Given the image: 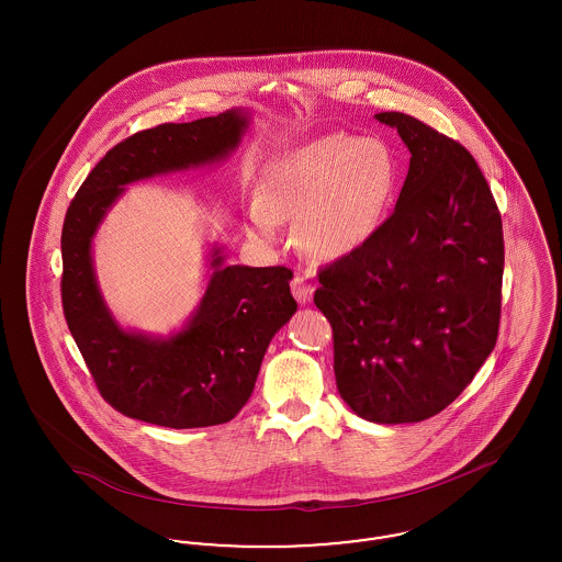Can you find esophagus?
Segmentation results:
<instances>
[{
	"instance_id": "34e87169",
	"label": "esophagus",
	"mask_w": 562,
	"mask_h": 562,
	"mask_svg": "<svg viewBox=\"0 0 562 562\" xmlns=\"http://www.w3.org/2000/svg\"><path fill=\"white\" fill-rule=\"evenodd\" d=\"M291 289H293L294 299L305 305L312 301L314 296V284H310L303 276H294L293 282H291Z\"/></svg>"
}]
</instances>
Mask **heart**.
Instances as JSON below:
<instances>
[{"instance_id":"obj_1","label":"heart","mask_w":562,"mask_h":562,"mask_svg":"<svg viewBox=\"0 0 562 562\" xmlns=\"http://www.w3.org/2000/svg\"><path fill=\"white\" fill-rule=\"evenodd\" d=\"M398 166L376 136L326 134L269 161L250 206L257 240L273 244L280 221H296L312 257L337 261L379 232L396 193Z\"/></svg>"}]
</instances>
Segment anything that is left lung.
Here are the masks:
<instances>
[{"label": "left lung", "mask_w": 562, "mask_h": 562, "mask_svg": "<svg viewBox=\"0 0 562 562\" xmlns=\"http://www.w3.org/2000/svg\"><path fill=\"white\" fill-rule=\"evenodd\" d=\"M411 151L392 216L321 269L314 303L333 326L335 379L373 424H417L468 387L495 348L502 214L472 154L398 111L374 115Z\"/></svg>", "instance_id": "obj_1"}]
</instances>
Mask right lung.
I'll use <instances>...</instances> for the list:
<instances>
[{"mask_svg":"<svg viewBox=\"0 0 562 562\" xmlns=\"http://www.w3.org/2000/svg\"><path fill=\"white\" fill-rule=\"evenodd\" d=\"M248 122L246 109H229L133 134L92 168L67 211L65 321L101 396L126 417L172 429L232 422L255 390L269 341L296 312L291 269L227 266L216 244L200 305L168 337L120 326L97 282L92 240L126 186L227 160Z\"/></svg>","mask_w":562,"mask_h":562,"instance_id":"obj_1","label":"right lung"}]
</instances>
